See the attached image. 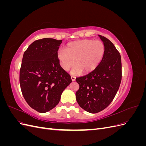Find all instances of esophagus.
<instances>
[{
  "label": "esophagus",
  "mask_w": 146,
  "mask_h": 146,
  "mask_svg": "<svg viewBox=\"0 0 146 146\" xmlns=\"http://www.w3.org/2000/svg\"><path fill=\"white\" fill-rule=\"evenodd\" d=\"M71 77V80H72V82L76 80V77H75L74 76H71V77Z\"/></svg>",
  "instance_id": "obj_1"
}]
</instances>
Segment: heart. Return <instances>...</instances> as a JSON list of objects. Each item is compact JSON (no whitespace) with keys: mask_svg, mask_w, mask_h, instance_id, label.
Wrapping results in <instances>:
<instances>
[{"mask_svg":"<svg viewBox=\"0 0 146 146\" xmlns=\"http://www.w3.org/2000/svg\"><path fill=\"white\" fill-rule=\"evenodd\" d=\"M105 45L100 40L83 39L68 43L65 50H60L57 57L63 70H68L75 64L72 74L88 73L93 70L102 60Z\"/></svg>","mask_w":146,"mask_h":146,"instance_id":"obj_1","label":"heart"}]
</instances>
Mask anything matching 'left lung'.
Here are the masks:
<instances>
[{"instance_id": "obj_1", "label": "left lung", "mask_w": 146, "mask_h": 146, "mask_svg": "<svg viewBox=\"0 0 146 146\" xmlns=\"http://www.w3.org/2000/svg\"><path fill=\"white\" fill-rule=\"evenodd\" d=\"M99 36L105 45L102 60L90 74L76 78L79 85L76 100L81 108L91 113L102 111L111 104L122 79L120 53L108 39Z\"/></svg>"}]
</instances>
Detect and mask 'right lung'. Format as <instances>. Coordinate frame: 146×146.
I'll use <instances>...</instances> for the list:
<instances>
[{
	"instance_id": "right-lung-1",
	"label": "right lung",
	"mask_w": 146,
	"mask_h": 146,
	"mask_svg": "<svg viewBox=\"0 0 146 146\" xmlns=\"http://www.w3.org/2000/svg\"><path fill=\"white\" fill-rule=\"evenodd\" d=\"M61 42L53 38L38 39L23 55L19 73L21 91L30 107L39 113L55 108L63 91L72 82L57 57Z\"/></svg>"
}]
</instances>
